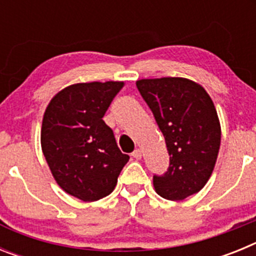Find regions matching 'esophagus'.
I'll return each instance as SVG.
<instances>
[{"instance_id":"obj_1","label":"esophagus","mask_w":256,"mask_h":256,"mask_svg":"<svg viewBox=\"0 0 256 256\" xmlns=\"http://www.w3.org/2000/svg\"><path fill=\"white\" fill-rule=\"evenodd\" d=\"M132 156L137 160L141 159V158H142V150H141V148H137V150H134V152L132 154Z\"/></svg>"}]
</instances>
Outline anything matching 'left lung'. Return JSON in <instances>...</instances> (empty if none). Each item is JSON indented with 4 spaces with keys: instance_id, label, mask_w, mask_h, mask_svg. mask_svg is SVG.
Returning <instances> with one entry per match:
<instances>
[{
    "instance_id": "obj_1",
    "label": "left lung",
    "mask_w": 256,
    "mask_h": 256,
    "mask_svg": "<svg viewBox=\"0 0 256 256\" xmlns=\"http://www.w3.org/2000/svg\"><path fill=\"white\" fill-rule=\"evenodd\" d=\"M140 94L151 108L168 148V172L154 176L156 194L180 201L198 194L209 180L220 148V122L212 97L191 79H140Z\"/></svg>"
}]
</instances>
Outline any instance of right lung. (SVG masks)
<instances>
[{
  "label": "right lung",
  "mask_w": 256,
  "mask_h": 256,
  "mask_svg": "<svg viewBox=\"0 0 256 256\" xmlns=\"http://www.w3.org/2000/svg\"><path fill=\"white\" fill-rule=\"evenodd\" d=\"M124 82L76 83L47 105L40 146L58 186L70 196L97 201L110 195L130 156L122 152L102 120Z\"/></svg>",
  "instance_id": "add662e5"
}]
</instances>
